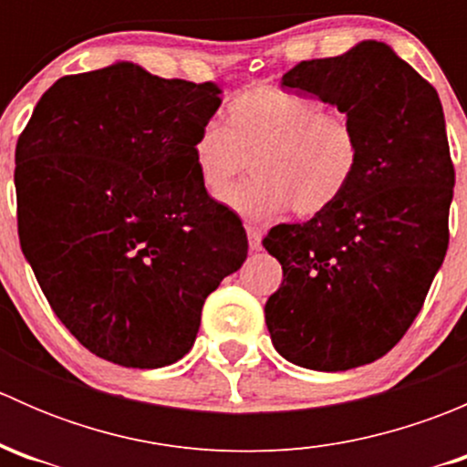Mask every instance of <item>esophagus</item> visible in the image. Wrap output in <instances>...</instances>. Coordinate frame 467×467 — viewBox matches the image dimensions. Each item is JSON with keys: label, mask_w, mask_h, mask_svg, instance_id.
I'll return each mask as SVG.
<instances>
[{"label": "esophagus", "mask_w": 467, "mask_h": 467, "mask_svg": "<svg viewBox=\"0 0 467 467\" xmlns=\"http://www.w3.org/2000/svg\"><path fill=\"white\" fill-rule=\"evenodd\" d=\"M246 234H248V246H251V251H262V233H260V230H257L255 225H248Z\"/></svg>", "instance_id": "34e87169"}]
</instances>
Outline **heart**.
Returning <instances> with one entry per match:
<instances>
[{
    "instance_id": "1",
    "label": "heart",
    "mask_w": 467,
    "mask_h": 467,
    "mask_svg": "<svg viewBox=\"0 0 467 467\" xmlns=\"http://www.w3.org/2000/svg\"><path fill=\"white\" fill-rule=\"evenodd\" d=\"M256 176L224 189L247 168ZM201 185L248 219H271L291 205L314 216L337 203L359 171L361 146L346 112L277 86H253L225 108V126L210 119L192 142Z\"/></svg>"
}]
</instances>
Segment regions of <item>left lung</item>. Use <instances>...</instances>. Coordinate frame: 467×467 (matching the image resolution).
Masks as SVG:
<instances>
[{"label": "left lung", "mask_w": 467, "mask_h": 467, "mask_svg": "<svg viewBox=\"0 0 467 467\" xmlns=\"http://www.w3.org/2000/svg\"><path fill=\"white\" fill-rule=\"evenodd\" d=\"M282 88L346 112L361 146L341 199L307 223L275 225L264 248L282 285L264 317L275 350L303 368H357L411 327L450 242L454 164L438 92L384 42L303 60Z\"/></svg>", "instance_id": "8db88e82"}]
</instances>
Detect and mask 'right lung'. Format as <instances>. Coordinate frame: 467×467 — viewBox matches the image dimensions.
Wrapping results in <instances>:
<instances>
[{"instance_id":"obj_1","label":"right lung","mask_w":467,"mask_h":467,"mask_svg":"<svg viewBox=\"0 0 467 467\" xmlns=\"http://www.w3.org/2000/svg\"><path fill=\"white\" fill-rule=\"evenodd\" d=\"M219 94L115 63L58 78L17 140L22 253L60 323L101 359H182L205 298L246 260L242 221L192 160Z\"/></svg>"}]
</instances>
